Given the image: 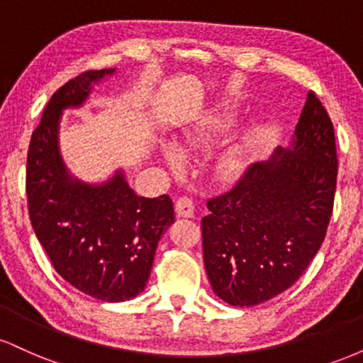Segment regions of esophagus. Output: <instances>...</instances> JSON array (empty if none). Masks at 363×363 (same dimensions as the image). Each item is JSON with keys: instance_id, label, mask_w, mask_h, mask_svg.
Here are the masks:
<instances>
[{"instance_id": "esophagus-1", "label": "esophagus", "mask_w": 363, "mask_h": 363, "mask_svg": "<svg viewBox=\"0 0 363 363\" xmlns=\"http://www.w3.org/2000/svg\"><path fill=\"white\" fill-rule=\"evenodd\" d=\"M176 211L179 216H186V218H193L194 216V203L193 199L187 196H179L176 201Z\"/></svg>"}]
</instances>
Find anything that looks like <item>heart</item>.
Listing matches in <instances>:
<instances>
[{
  "mask_svg": "<svg viewBox=\"0 0 363 363\" xmlns=\"http://www.w3.org/2000/svg\"><path fill=\"white\" fill-rule=\"evenodd\" d=\"M228 128V118H210L199 128H196L194 131H191L187 135V138L182 143L181 150L184 153H193L198 150H205L213 145V141L218 138L222 133L227 131ZM167 160L174 169H181V158L174 150L167 152ZM245 165V148H239L232 153L230 157H227V160L222 164V174L225 179H235L242 172Z\"/></svg>",
  "mask_w": 363,
  "mask_h": 363,
  "instance_id": "1",
  "label": "heart"
}]
</instances>
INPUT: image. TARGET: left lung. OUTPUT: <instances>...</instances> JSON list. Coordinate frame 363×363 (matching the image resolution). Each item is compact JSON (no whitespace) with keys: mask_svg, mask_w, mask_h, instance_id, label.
<instances>
[{"mask_svg":"<svg viewBox=\"0 0 363 363\" xmlns=\"http://www.w3.org/2000/svg\"><path fill=\"white\" fill-rule=\"evenodd\" d=\"M336 176L335 128L309 91L291 148L249 165L230 189L206 201L203 259L222 301L257 306L302 277L326 237Z\"/></svg>","mask_w":363,"mask_h":363,"instance_id":"obj_1","label":"left lung"}]
</instances>
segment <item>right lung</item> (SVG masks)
<instances>
[{"label":"right lung","instance_id":"add662e5","mask_svg":"<svg viewBox=\"0 0 363 363\" xmlns=\"http://www.w3.org/2000/svg\"><path fill=\"white\" fill-rule=\"evenodd\" d=\"M112 72H83L54 91L28 145L25 191L32 228L60 277L99 301L124 302L147 285L158 240L174 223L172 199L135 194L123 174L102 186L72 181L57 150L61 111L80 106Z\"/></svg>","mask_w":363,"mask_h":363}]
</instances>
